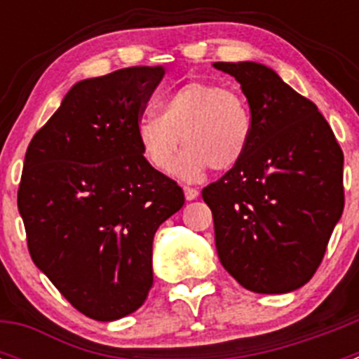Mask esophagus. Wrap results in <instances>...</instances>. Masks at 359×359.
Listing matches in <instances>:
<instances>
[{
  "mask_svg": "<svg viewBox=\"0 0 359 359\" xmlns=\"http://www.w3.org/2000/svg\"><path fill=\"white\" fill-rule=\"evenodd\" d=\"M183 192H185V198L189 201H192V199H196L199 196V190L194 189V187H183Z\"/></svg>",
  "mask_w": 359,
  "mask_h": 359,
  "instance_id": "esophagus-1",
  "label": "esophagus"
}]
</instances>
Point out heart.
<instances>
[{
	"label": "heart",
	"mask_w": 359,
	"mask_h": 359,
	"mask_svg": "<svg viewBox=\"0 0 359 359\" xmlns=\"http://www.w3.org/2000/svg\"><path fill=\"white\" fill-rule=\"evenodd\" d=\"M136 126L142 154L160 172L176 163V172L194 180L210 167L226 172L241 163L253 133L248 102L236 90L207 81H192L163 95Z\"/></svg>",
	"instance_id": "obj_1"
}]
</instances>
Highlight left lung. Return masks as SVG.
Listing matches in <instances>:
<instances>
[{
  "label": "left lung",
  "instance_id": "left-lung-1",
  "mask_svg": "<svg viewBox=\"0 0 359 359\" xmlns=\"http://www.w3.org/2000/svg\"><path fill=\"white\" fill-rule=\"evenodd\" d=\"M241 84L253 133L239 165L201 196L219 261L253 293H290L316 273L341 217L344 152L309 98L257 62H214Z\"/></svg>",
  "mask_w": 359,
  "mask_h": 359
}]
</instances>
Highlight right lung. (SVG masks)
Wrapping results in <instances>:
<instances>
[{
  "label": "right lung",
  "instance_id": "add662e5",
  "mask_svg": "<svg viewBox=\"0 0 359 359\" xmlns=\"http://www.w3.org/2000/svg\"><path fill=\"white\" fill-rule=\"evenodd\" d=\"M161 66H131L73 86L34 135L18 190L32 261L82 315H131L152 286V239L185 203L149 165L136 126Z\"/></svg>",
  "mask_w": 359,
  "mask_h": 359
}]
</instances>
